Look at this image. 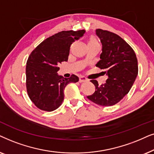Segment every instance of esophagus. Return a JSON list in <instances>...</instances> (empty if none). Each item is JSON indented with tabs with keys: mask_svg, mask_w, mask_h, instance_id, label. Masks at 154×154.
Segmentation results:
<instances>
[{
	"mask_svg": "<svg viewBox=\"0 0 154 154\" xmlns=\"http://www.w3.org/2000/svg\"><path fill=\"white\" fill-rule=\"evenodd\" d=\"M87 79L85 77H82H82H79V82H87Z\"/></svg>",
	"mask_w": 154,
	"mask_h": 154,
	"instance_id": "1",
	"label": "esophagus"
}]
</instances>
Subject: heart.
<instances>
[{
  "mask_svg": "<svg viewBox=\"0 0 154 154\" xmlns=\"http://www.w3.org/2000/svg\"><path fill=\"white\" fill-rule=\"evenodd\" d=\"M97 43H98L97 40H96V38L94 37V36H91L89 39V43H88V45L92 44H97Z\"/></svg>",
  "mask_w": 154,
  "mask_h": 154,
  "instance_id": "b5f03b06",
  "label": "heart"
}]
</instances>
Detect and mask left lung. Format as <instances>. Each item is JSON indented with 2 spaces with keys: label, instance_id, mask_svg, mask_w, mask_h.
<instances>
[{
  "label": "left lung",
  "instance_id": "1",
  "mask_svg": "<svg viewBox=\"0 0 154 154\" xmlns=\"http://www.w3.org/2000/svg\"><path fill=\"white\" fill-rule=\"evenodd\" d=\"M96 34L102 44V53L96 67L108 75L106 82L98 85L92 79L96 91L88 99L101 106L118 103L130 91L137 75L138 63L134 51L118 34L98 29Z\"/></svg>",
  "mask_w": 154,
  "mask_h": 154
}]
</instances>
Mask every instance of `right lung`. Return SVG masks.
<instances>
[{
  "label": "right lung",
  "instance_id": "1",
  "mask_svg": "<svg viewBox=\"0 0 154 154\" xmlns=\"http://www.w3.org/2000/svg\"><path fill=\"white\" fill-rule=\"evenodd\" d=\"M85 29L62 31L47 38L31 53L26 61V87L29 98L45 111L57 109L64 99L65 87L79 81L75 75L64 78L58 65L67 61L70 46L83 36Z\"/></svg>",
  "mask_w": 154,
  "mask_h": 154
}]
</instances>
